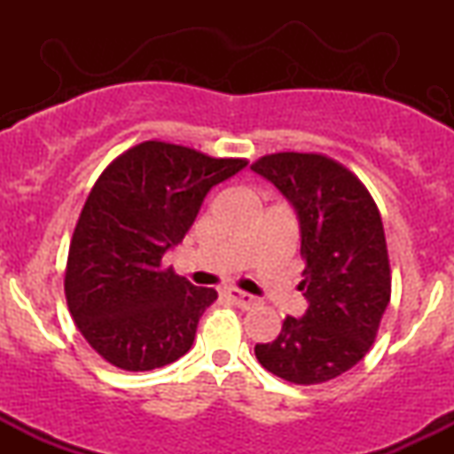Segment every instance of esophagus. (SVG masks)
Wrapping results in <instances>:
<instances>
[{
    "label": "esophagus",
    "instance_id": "esophagus-1",
    "mask_svg": "<svg viewBox=\"0 0 454 454\" xmlns=\"http://www.w3.org/2000/svg\"><path fill=\"white\" fill-rule=\"evenodd\" d=\"M226 296H228V301H231L232 305L241 307V309H249V307L258 305L256 296H252V294H247V293H241V290H228Z\"/></svg>",
    "mask_w": 454,
    "mask_h": 454
}]
</instances>
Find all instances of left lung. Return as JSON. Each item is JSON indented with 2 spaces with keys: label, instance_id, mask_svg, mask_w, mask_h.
Instances as JSON below:
<instances>
[{
  "label": "left lung",
  "instance_id": "obj_1",
  "mask_svg": "<svg viewBox=\"0 0 454 454\" xmlns=\"http://www.w3.org/2000/svg\"><path fill=\"white\" fill-rule=\"evenodd\" d=\"M293 202L301 223L303 317L286 316L278 340L254 348L267 372L322 384L363 361L390 301V262L380 209L352 170L322 153L262 155L252 164Z\"/></svg>",
  "mask_w": 454,
  "mask_h": 454
}]
</instances>
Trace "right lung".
<instances>
[{"label":"right lung","mask_w":454,"mask_h":454,"mask_svg":"<svg viewBox=\"0 0 454 454\" xmlns=\"http://www.w3.org/2000/svg\"><path fill=\"white\" fill-rule=\"evenodd\" d=\"M247 166L145 140L104 168L67 252V309L87 343L123 372H151L190 350L217 293L164 269L213 185Z\"/></svg>","instance_id":"1"}]
</instances>
